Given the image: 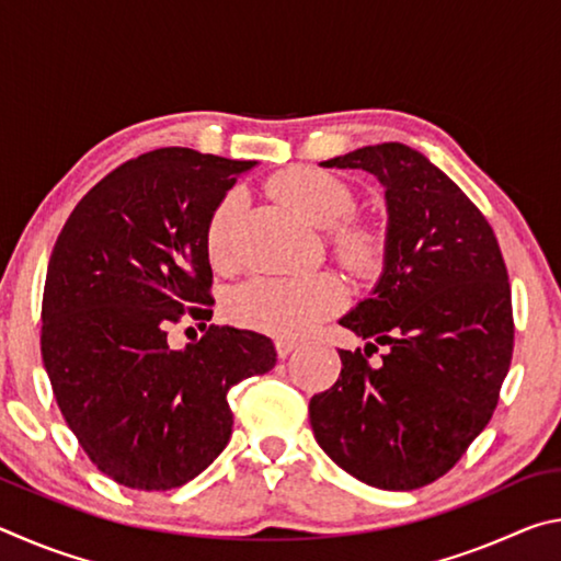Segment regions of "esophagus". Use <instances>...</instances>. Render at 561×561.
I'll list each match as a JSON object with an SVG mask.
<instances>
[{
    "instance_id": "esophagus-1",
    "label": "esophagus",
    "mask_w": 561,
    "mask_h": 561,
    "mask_svg": "<svg viewBox=\"0 0 561 561\" xmlns=\"http://www.w3.org/2000/svg\"><path fill=\"white\" fill-rule=\"evenodd\" d=\"M274 348H277L279 358H287L291 351L297 348V344H294V341H289V339H277V341H274Z\"/></svg>"
}]
</instances>
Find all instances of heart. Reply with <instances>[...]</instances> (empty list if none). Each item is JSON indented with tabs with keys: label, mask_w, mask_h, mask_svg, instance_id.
<instances>
[{
	"label": "heart",
	"mask_w": 561,
	"mask_h": 561,
	"mask_svg": "<svg viewBox=\"0 0 561 561\" xmlns=\"http://www.w3.org/2000/svg\"><path fill=\"white\" fill-rule=\"evenodd\" d=\"M274 195L282 197L294 213L314 227H333L354 210L351 187L321 170H289L272 183ZM242 210V193H227L205 227V252L213 267H225L232 257V232ZM339 257L348 267L368 272L381 260V237L371 227L342 222L331 230ZM346 291L334 274H307L287 279H252L234 289L230 297V317L247 329L277 339H301L321 321L344 307Z\"/></svg>",
	"instance_id": "heart-1"
}]
</instances>
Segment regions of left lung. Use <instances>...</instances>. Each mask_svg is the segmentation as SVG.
I'll list each match as a JSON object with an SVG mask.
<instances>
[{
    "label": "left lung",
    "mask_w": 561,
    "mask_h": 561,
    "mask_svg": "<svg viewBox=\"0 0 561 561\" xmlns=\"http://www.w3.org/2000/svg\"><path fill=\"white\" fill-rule=\"evenodd\" d=\"M321 168L364 170L383 187V270L339 319L388 346L378 368L339 351V381L309 401L314 438L341 470L381 490L448 472L497 405L515 327L497 237L470 197L403 144L351 150Z\"/></svg>",
    "instance_id": "obj_1"
}]
</instances>
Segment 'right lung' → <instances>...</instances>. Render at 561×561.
I'll list each match as a JSON object with an SVG mask.
<instances>
[{
    "label": "right lung",
    "instance_id": "obj_1",
    "mask_svg": "<svg viewBox=\"0 0 561 561\" xmlns=\"http://www.w3.org/2000/svg\"><path fill=\"white\" fill-rule=\"evenodd\" d=\"M254 165L190 148L128 160L81 197L54 244L44 368L81 448L118 485L197 478L232 435L227 391L277 364L272 339L234 327L168 344L183 314L213 317L205 227Z\"/></svg>",
    "mask_w": 561,
    "mask_h": 561
}]
</instances>
